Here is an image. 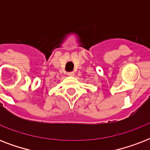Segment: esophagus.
Here are the masks:
<instances>
[{
    "label": "esophagus",
    "instance_id": "34e87169",
    "mask_svg": "<svg viewBox=\"0 0 150 150\" xmlns=\"http://www.w3.org/2000/svg\"><path fill=\"white\" fill-rule=\"evenodd\" d=\"M75 75V72L74 71H70V72H68V76H74Z\"/></svg>",
    "mask_w": 150,
    "mask_h": 150
}]
</instances>
